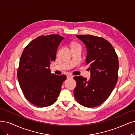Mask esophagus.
I'll return each instance as SVG.
<instances>
[{
    "mask_svg": "<svg viewBox=\"0 0 135 135\" xmlns=\"http://www.w3.org/2000/svg\"><path fill=\"white\" fill-rule=\"evenodd\" d=\"M74 76L72 75H67V79H72L73 78Z\"/></svg>",
    "mask_w": 135,
    "mask_h": 135,
    "instance_id": "obj_1",
    "label": "esophagus"
}]
</instances>
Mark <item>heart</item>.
I'll return each instance as SVG.
<instances>
[{"mask_svg": "<svg viewBox=\"0 0 135 135\" xmlns=\"http://www.w3.org/2000/svg\"><path fill=\"white\" fill-rule=\"evenodd\" d=\"M75 46H80L79 44H75L74 45H73V47H75Z\"/></svg>", "mask_w": 135, "mask_h": 135, "instance_id": "heart-1", "label": "heart"}]
</instances>
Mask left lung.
<instances>
[{
  "label": "left lung",
  "instance_id": "obj_1",
  "mask_svg": "<svg viewBox=\"0 0 135 135\" xmlns=\"http://www.w3.org/2000/svg\"><path fill=\"white\" fill-rule=\"evenodd\" d=\"M87 48L86 64L91 76H74L76 86L74 94L79 104L86 107L98 106L105 101L118 80V60L114 47L103 37L90 35H76Z\"/></svg>",
  "mask_w": 135,
  "mask_h": 135
}]
</instances>
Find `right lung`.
Segmentation results:
<instances>
[{
  "instance_id": "add662e5",
  "label": "right lung",
  "mask_w": 135,
  "mask_h": 135,
  "mask_svg": "<svg viewBox=\"0 0 135 135\" xmlns=\"http://www.w3.org/2000/svg\"><path fill=\"white\" fill-rule=\"evenodd\" d=\"M63 39L58 34L39 36L25 46L20 57L17 71L20 88L25 98L37 107L54 104L66 79L65 75L51 74L49 68Z\"/></svg>"
}]
</instances>
